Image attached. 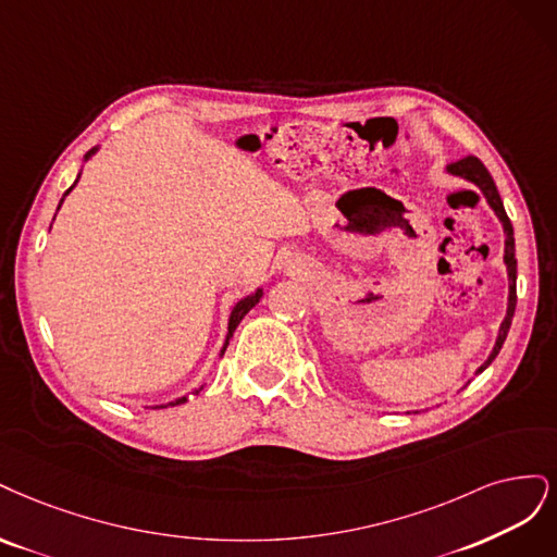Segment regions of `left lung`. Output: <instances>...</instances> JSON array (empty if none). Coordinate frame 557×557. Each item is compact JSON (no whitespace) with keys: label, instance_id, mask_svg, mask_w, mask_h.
I'll return each mask as SVG.
<instances>
[{"label":"left lung","instance_id":"obj_1","mask_svg":"<svg viewBox=\"0 0 557 557\" xmlns=\"http://www.w3.org/2000/svg\"><path fill=\"white\" fill-rule=\"evenodd\" d=\"M446 171L456 175V177H462V181H468L472 185H476L483 194V199L488 201V206L495 210L497 220L502 222V228H505V263H507V275H509V300H507V317L505 321L499 324V333H497V339H495V347L491 351V356L486 358V363L479 366L476 374L486 370L493 361L495 356L499 354L502 345H505L507 339V333H509V326H511V319H513V310H516V245H513V226L507 218V210L505 206H502V199H499V191L493 183V177L488 173V169L481 164V161L476 157H465V159H458L454 161V164H448Z\"/></svg>","mask_w":557,"mask_h":557}]
</instances>
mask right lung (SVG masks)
Instances as JSON below:
<instances>
[{"label":"right lung","mask_w":557,"mask_h":557,"mask_svg":"<svg viewBox=\"0 0 557 557\" xmlns=\"http://www.w3.org/2000/svg\"><path fill=\"white\" fill-rule=\"evenodd\" d=\"M97 152V148L95 150H89L87 154H85V159H89V157H92ZM81 177V175H78ZM78 183V181H76ZM76 183L74 185H71L66 191H64V196L71 191V189H74L76 187ZM64 196H62V201H64ZM62 201H60V206H62ZM60 206H58V210H60ZM261 296H263V289H257L255 294H249V296H245V298H240L236 305H233V310H231V317H228V333H226V339H224V347H222V351H220V356H224V351H226V347H228V339L233 337V331H236L238 329V324H240V321H243V317L249 312V310H252L255 308V305L261 300ZM203 388V386H201ZM201 388H196L194 391V396H199V393H201ZM183 403H187V398H177L175 403H171V405H183ZM159 407H164V405H159Z\"/></svg>","instance_id":"obj_1"}]
</instances>
